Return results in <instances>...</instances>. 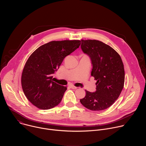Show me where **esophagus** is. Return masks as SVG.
Returning <instances> with one entry per match:
<instances>
[{
  "label": "esophagus",
  "instance_id": "34e87169",
  "mask_svg": "<svg viewBox=\"0 0 146 146\" xmlns=\"http://www.w3.org/2000/svg\"><path fill=\"white\" fill-rule=\"evenodd\" d=\"M72 89H74V90H76V89H77V87H75V86H74L73 84H69V86Z\"/></svg>",
  "mask_w": 146,
  "mask_h": 146
}]
</instances>
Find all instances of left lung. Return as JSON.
Wrapping results in <instances>:
<instances>
[{
    "label": "left lung",
    "instance_id": "8db88e82",
    "mask_svg": "<svg viewBox=\"0 0 146 146\" xmlns=\"http://www.w3.org/2000/svg\"><path fill=\"white\" fill-rule=\"evenodd\" d=\"M81 48L90 58L91 76L96 80L94 92L86 90L82 105L93 111L105 110L119 97L124 85L125 71L119 55L110 46L96 40H81Z\"/></svg>",
    "mask_w": 146,
    "mask_h": 146
}]
</instances>
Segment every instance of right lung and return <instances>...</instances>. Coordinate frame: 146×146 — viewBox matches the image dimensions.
<instances>
[{
  "mask_svg": "<svg viewBox=\"0 0 146 146\" xmlns=\"http://www.w3.org/2000/svg\"><path fill=\"white\" fill-rule=\"evenodd\" d=\"M80 45V40L52 41L31 54L23 72L21 84L24 94L34 106L48 110L61 102L67 88L54 82L53 76L64 58Z\"/></svg>",
  "mask_w": 146,
  "mask_h": 146,
  "instance_id": "1",
  "label": "right lung"
}]
</instances>
